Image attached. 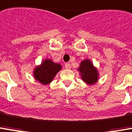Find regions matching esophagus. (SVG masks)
I'll use <instances>...</instances> for the list:
<instances>
[{
    "instance_id": "1",
    "label": "esophagus",
    "mask_w": 132,
    "mask_h": 132,
    "mask_svg": "<svg viewBox=\"0 0 132 132\" xmlns=\"http://www.w3.org/2000/svg\"><path fill=\"white\" fill-rule=\"evenodd\" d=\"M64 67H65L66 69H70V68H71V65H70V63H65V64H64Z\"/></svg>"
}]
</instances>
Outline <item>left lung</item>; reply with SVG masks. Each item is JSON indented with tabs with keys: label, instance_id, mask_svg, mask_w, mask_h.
<instances>
[{
	"label": "left lung",
	"instance_id": "obj_1",
	"mask_svg": "<svg viewBox=\"0 0 132 132\" xmlns=\"http://www.w3.org/2000/svg\"><path fill=\"white\" fill-rule=\"evenodd\" d=\"M79 70L81 73L82 80L88 84H93L98 80V72L89 60L82 62Z\"/></svg>",
	"mask_w": 132,
	"mask_h": 132
}]
</instances>
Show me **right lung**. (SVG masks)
Returning a JSON list of instances; mask_svg holds the SVG:
<instances>
[{
    "instance_id": "add662e5",
    "label": "right lung",
    "mask_w": 132,
    "mask_h": 132,
    "mask_svg": "<svg viewBox=\"0 0 132 132\" xmlns=\"http://www.w3.org/2000/svg\"><path fill=\"white\" fill-rule=\"evenodd\" d=\"M60 64L54 63L50 60H46L42 62L40 67L34 70V77L38 81L44 85H47L52 82L55 75L61 70Z\"/></svg>"
}]
</instances>
